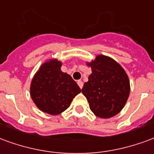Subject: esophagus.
Wrapping results in <instances>:
<instances>
[{
    "mask_svg": "<svg viewBox=\"0 0 154 154\" xmlns=\"http://www.w3.org/2000/svg\"><path fill=\"white\" fill-rule=\"evenodd\" d=\"M77 84H78V85L79 86V88H83V85H84V84H83V82H82L81 80H78V81H77Z\"/></svg>",
    "mask_w": 154,
    "mask_h": 154,
    "instance_id": "1",
    "label": "esophagus"
}]
</instances>
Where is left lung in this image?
I'll return each instance as SVG.
<instances>
[{
  "mask_svg": "<svg viewBox=\"0 0 154 154\" xmlns=\"http://www.w3.org/2000/svg\"><path fill=\"white\" fill-rule=\"evenodd\" d=\"M92 68L88 81L82 88L91 111L100 118H110L118 114L130 95L127 74L112 58L98 55L87 63Z\"/></svg>",
  "mask_w": 154,
  "mask_h": 154,
  "instance_id": "obj_1",
  "label": "left lung"
}]
</instances>
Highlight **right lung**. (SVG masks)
Segmentation results:
<instances>
[{
	"mask_svg": "<svg viewBox=\"0 0 154 154\" xmlns=\"http://www.w3.org/2000/svg\"><path fill=\"white\" fill-rule=\"evenodd\" d=\"M57 59L44 62L31 82L30 95L42 112L58 115L66 111L81 89L72 77L60 70Z\"/></svg>",
	"mask_w": 154,
	"mask_h": 154,
	"instance_id": "obj_1",
	"label": "right lung"
}]
</instances>
